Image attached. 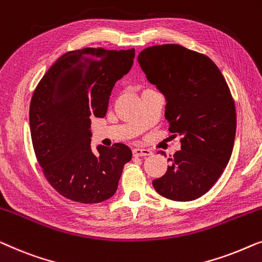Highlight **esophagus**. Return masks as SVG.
<instances>
[{
  "instance_id": "1",
  "label": "esophagus",
  "mask_w": 262,
  "mask_h": 262,
  "mask_svg": "<svg viewBox=\"0 0 262 262\" xmlns=\"http://www.w3.org/2000/svg\"><path fill=\"white\" fill-rule=\"evenodd\" d=\"M133 154H134L135 157H147V156H150L152 152L147 148H134L133 149Z\"/></svg>"
}]
</instances>
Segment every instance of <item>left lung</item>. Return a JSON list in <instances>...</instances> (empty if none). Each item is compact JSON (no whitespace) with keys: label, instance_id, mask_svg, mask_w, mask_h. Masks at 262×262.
I'll return each instance as SVG.
<instances>
[{"label":"left lung","instance_id":"obj_1","mask_svg":"<svg viewBox=\"0 0 262 262\" xmlns=\"http://www.w3.org/2000/svg\"><path fill=\"white\" fill-rule=\"evenodd\" d=\"M138 61L166 99L169 132L182 136L166 173L153 180L161 196L197 200L227 167L236 133V110L220 69L209 57L174 43L141 51Z\"/></svg>","mask_w":262,"mask_h":262}]
</instances>
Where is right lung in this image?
Segmentation results:
<instances>
[{
  "mask_svg": "<svg viewBox=\"0 0 262 262\" xmlns=\"http://www.w3.org/2000/svg\"><path fill=\"white\" fill-rule=\"evenodd\" d=\"M135 50L83 49L65 53L45 73L29 106L32 142L54 190L68 200L99 203L116 192L132 150L123 143L91 149V119L104 117L117 80Z\"/></svg>",
  "mask_w": 262,
  "mask_h": 262,
  "instance_id": "obj_1",
  "label": "right lung"
}]
</instances>
